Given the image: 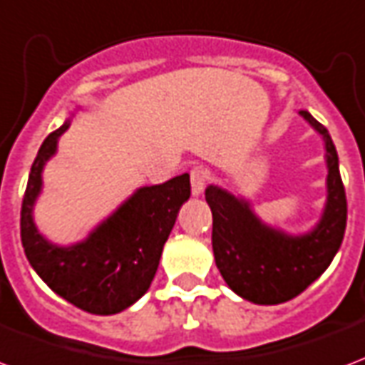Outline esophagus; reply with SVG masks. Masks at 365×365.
Masks as SVG:
<instances>
[{"mask_svg":"<svg viewBox=\"0 0 365 365\" xmlns=\"http://www.w3.org/2000/svg\"><path fill=\"white\" fill-rule=\"evenodd\" d=\"M205 182H207V171L204 167H194L190 171V186H192V194L194 196H200L204 192Z\"/></svg>","mask_w":365,"mask_h":365,"instance_id":"34e87169","label":"esophagus"}]
</instances>
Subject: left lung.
Here are the masks:
<instances>
[{"label":"left lung","mask_w":365,"mask_h":365,"mask_svg":"<svg viewBox=\"0 0 365 365\" xmlns=\"http://www.w3.org/2000/svg\"><path fill=\"white\" fill-rule=\"evenodd\" d=\"M300 115L325 144L327 200L314 229L290 235L264 223L242 196L215 185L205 188V202L213 215L212 246L219 273L232 292L262 306L287 302L308 289L333 262L346 229V194L335 144L327 128L308 111Z\"/></svg>","instance_id":"1"}]
</instances>
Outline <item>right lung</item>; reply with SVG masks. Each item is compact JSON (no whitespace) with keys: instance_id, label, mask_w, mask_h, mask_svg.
<instances>
[{"instance_id":"1","label":"right lung","mask_w":365,"mask_h":365,"mask_svg":"<svg viewBox=\"0 0 365 365\" xmlns=\"http://www.w3.org/2000/svg\"><path fill=\"white\" fill-rule=\"evenodd\" d=\"M71 119L38 150L21 210V240L32 269L56 294L76 308L111 316L130 308L150 289L161 252L180 205L190 198V177L182 173L163 185L140 186L81 242H49L34 223L42 194L43 167L57 153V142Z\"/></svg>"}]
</instances>
